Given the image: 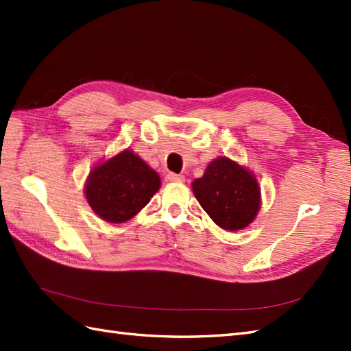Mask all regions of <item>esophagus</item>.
Segmentation results:
<instances>
[{
  "mask_svg": "<svg viewBox=\"0 0 351 351\" xmlns=\"http://www.w3.org/2000/svg\"><path fill=\"white\" fill-rule=\"evenodd\" d=\"M166 180L169 182H184L185 181V176L184 175H178V173H167Z\"/></svg>",
  "mask_w": 351,
  "mask_h": 351,
  "instance_id": "obj_1",
  "label": "esophagus"
}]
</instances>
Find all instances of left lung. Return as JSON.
<instances>
[{
  "label": "left lung",
  "instance_id": "8db88e82",
  "mask_svg": "<svg viewBox=\"0 0 351 351\" xmlns=\"http://www.w3.org/2000/svg\"><path fill=\"white\" fill-rule=\"evenodd\" d=\"M193 193L215 225L225 230L247 228L261 206L255 175L228 156L208 164L204 176L193 181Z\"/></svg>",
  "mask_w": 351,
  "mask_h": 351
}]
</instances>
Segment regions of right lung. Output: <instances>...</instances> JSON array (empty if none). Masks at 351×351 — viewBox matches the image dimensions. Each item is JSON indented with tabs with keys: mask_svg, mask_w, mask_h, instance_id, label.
Wrapping results in <instances>:
<instances>
[{
	"mask_svg": "<svg viewBox=\"0 0 351 351\" xmlns=\"http://www.w3.org/2000/svg\"><path fill=\"white\" fill-rule=\"evenodd\" d=\"M160 185L158 173L138 155L125 149L92 169L84 193L96 215L117 225L146 206Z\"/></svg>",
	"mask_w": 351,
	"mask_h": 351,
	"instance_id": "right-lung-1",
	"label": "right lung"
}]
</instances>
